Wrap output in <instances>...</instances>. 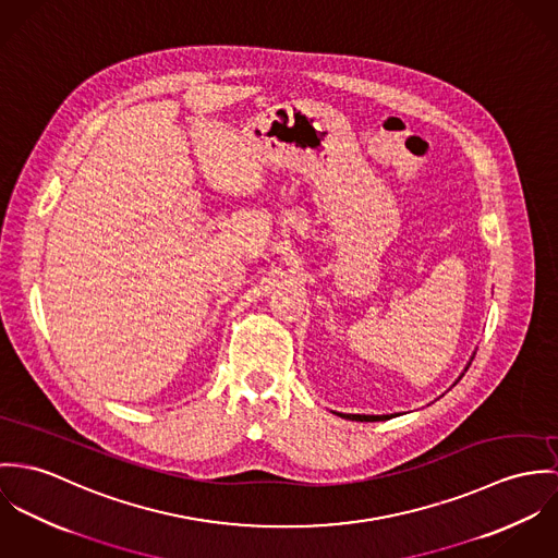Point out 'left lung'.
Returning <instances> with one entry per match:
<instances>
[{"mask_svg": "<svg viewBox=\"0 0 558 558\" xmlns=\"http://www.w3.org/2000/svg\"><path fill=\"white\" fill-rule=\"evenodd\" d=\"M340 417L344 420H355V422H378V420H389V415H344V413H338Z\"/></svg>", "mask_w": 558, "mask_h": 558, "instance_id": "left-lung-1", "label": "left lung"}]
</instances>
